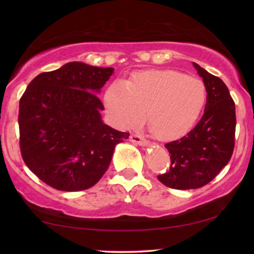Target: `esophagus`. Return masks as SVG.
<instances>
[{
    "label": "esophagus",
    "instance_id": "obj_1",
    "mask_svg": "<svg viewBox=\"0 0 254 254\" xmlns=\"http://www.w3.org/2000/svg\"><path fill=\"white\" fill-rule=\"evenodd\" d=\"M130 141L133 143H136V144L141 145V147H145V145H148V143H149L147 140L143 139V137L139 135V134H131L130 135Z\"/></svg>",
    "mask_w": 254,
    "mask_h": 254
}]
</instances>
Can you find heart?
Instances as JSON below:
<instances>
[{
  "mask_svg": "<svg viewBox=\"0 0 254 254\" xmlns=\"http://www.w3.org/2000/svg\"><path fill=\"white\" fill-rule=\"evenodd\" d=\"M104 100L118 127L139 123L147 112L152 134L160 140H175L195 126L204 109L206 87L200 79L177 70H150L111 85Z\"/></svg>",
  "mask_w": 254,
  "mask_h": 254,
  "instance_id": "obj_1",
  "label": "heart"
}]
</instances>
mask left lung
<instances>
[{
  "instance_id": "1",
  "label": "left lung",
  "mask_w": 254,
  "mask_h": 254,
  "mask_svg": "<svg viewBox=\"0 0 254 254\" xmlns=\"http://www.w3.org/2000/svg\"><path fill=\"white\" fill-rule=\"evenodd\" d=\"M207 93L204 115L197 126L180 140L165 144L171 166L158 179L174 189L205 186L224 168L234 149L235 104L221 78L192 63Z\"/></svg>"
}]
</instances>
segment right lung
<instances>
[{
	"label": "right lung",
	"mask_w": 254,
	"mask_h": 254,
	"mask_svg": "<svg viewBox=\"0 0 254 254\" xmlns=\"http://www.w3.org/2000/svg\"><path fill=\"white\" fill-rule=\"evenodd\" d=\"M114 68L68 63L38 75L19 105L21 154L32 173L58 190L94 186L109 168L115 145L128 137L103 122L96 95Z\"/></svg>",
	"instance_id": "add662e5"
}]
</instances>
